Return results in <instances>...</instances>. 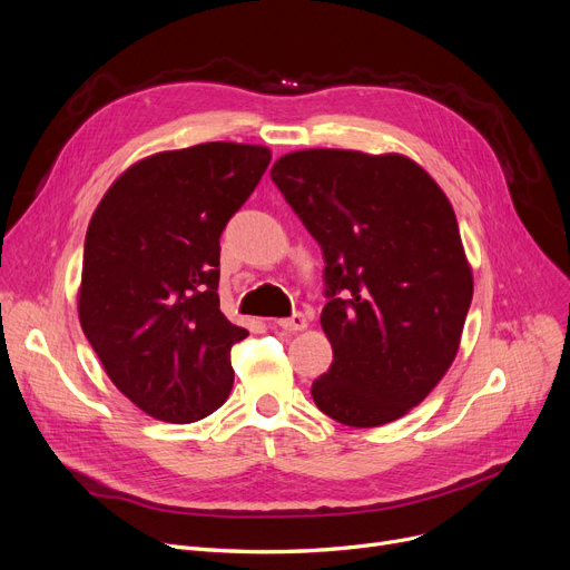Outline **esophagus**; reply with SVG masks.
<instances>
[{"label": "esophagus", "mask_w": 570, "mask_h": 570, "mask_svg": "<svg viewBox=\"0 0 570 570\" xmlns=\"http://www.w3.org/2000/svg\"><path fill=\"white\" fill-rule=\"evenodd\" d=\"M275 325L282 327V330H288V332H302V330L309 327V321H307L305 314H293L291 318H277Z\"/></svg>", "instance_id": "esophagus-1"}]
</instances>
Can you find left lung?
Returning a JSON list of instances; mask_svg holds the SVG:
<instances>
[{
  "label": "left lung",
  "instance_id": "1",
  "mask_svg": "<svg viewBox=\"0 0 570 570\" xmlns=\"http://www.w3.org/2000/svg\"><path fill=\"white\" fill-rule=\"evenodd\" d=\"M271 176L325 258L332 366L312 385L314 403L355 429L399 420L461 346L474 279L456 213L401 154L305 148Z\"/></svg>",
  "mask_w": 570,
  "mask_h": 570
}]
</instances>
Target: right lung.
Returning <instances> with one entry per match:
<instances>
[{
    "label": "right lung",
    "instance_id": "1",
    "mask_svg": "<svg viewBox=\"0 0 570 570\" xmlns=\"http://www.w3.org/2000/svg\"><path fill=\"white\" fill-rule=\"evenodd\" d=\"M271 158L236 141L160 150L94 210L80 325L109 381L160 422H199L232 392V346L249 332L219 312V236Z\"/></svg>",
    "mask_w": 570,
    "mask_h": 570
}]
</instances>
